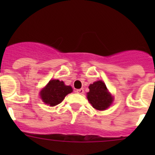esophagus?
<instances>
[{"mask_svg":"<svg viewBox=\"0 0 155 155\" xmlns=\"http://www.w3.org/2000/svg\"><path fill=\"white\" fill-rule=\"evenodd\" d=\"M76 93H77V94H82L84 93V90H83V88L77 89V90H76Z\"/></svg>","mask_w":155,"mask_h":155,"instance_id":"obj_1","label":"esophagus"}]
</instances>
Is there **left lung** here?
Instances as JSON below:
<instances>
[{"instance_id":"obj_1","label":"left lung","mask_w":155,"mask_h":155,"mask_svg":"<svg viewBox=\"0 0 155 155\" xmlns=\"http://www.w3.org/2000/svg\"><path fill=\"white\" fill-rule=\"evenodd\" d=\"M87 98L92 107L97 110H105L112 104L113 98L108 92L106 85L102 81H97L89 85Z\"/></svg>"}]
</instances>
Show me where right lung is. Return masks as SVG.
Returning <instances> with one entry per match:
<instances>
[{
	"label": "right lung",
	"instance_id": "add662e5",
	"mask_svg": "<svg viewBox=\"0 0 155 155\" xmlns=\"http://www.w3.org/2000/svg\"><path fill=\"white\" fill-rule=\"evenodd\" d=\"M72 91L73 88L65 85L63 81L53 79L49 81L47 85L41 91L40 97L45 104L54 107L61 104L65 97Z\"/></svg>",
	"mask_w": 155,
	"mask_h": 155
}]
</instances>
